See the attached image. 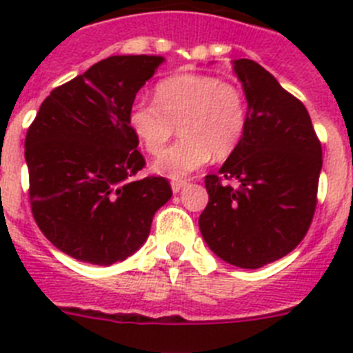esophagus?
<instances>
[{
  "mask_svg": "<svg viewBox=\"0 0 353 353\" xmlns=\"http://www.w3.org/2000/svg\"><path fill=\"white\" fill-rule=\"evenodd\" d=\"M185 185H187L185 180H173V182H171V189H173V192H180Z\"/></svg>",
  "mask_w": 353,
  "mask_h": 353,
  "instance_id": "34e87169",
  "label": "esophagus"
}]
</instances>
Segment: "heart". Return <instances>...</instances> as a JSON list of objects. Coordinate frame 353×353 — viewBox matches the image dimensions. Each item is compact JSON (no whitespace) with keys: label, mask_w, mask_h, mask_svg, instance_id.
Masks as SVG:
<instances>
[{"label":"heart","mask_w":353,"mask_h":353,"mask_svg":"<svg viewBox=\"0 0 353 353\" xmlns=\"http://www.w3.org/2000/svg\"><path fill=\"white\" fill-rule=\"evenodd\" d=\"M154 101H136L127 123L150 155H159L179 125L180 141L155 161L154 170L183 179L210 157L226 159L248 127V99L232 83L207 74H179L157 83Z\"/></svg>","instance_id":"1"}]
</instances>
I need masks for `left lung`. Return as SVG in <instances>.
<instances>
[{"label":"left lung","instance_id":"8db88e82","mask_svg":"<svg viewBox=\"0 0 353 353\" xmlns=\"http://www.w3.org/2000/svg\"><path fill=\"white\" fill-rule=\"evenodd\" d=\"M235 72L248 99V127L217 174L205 176L199 230L226 263L260 269L297 248L316 210L322 143L310 113L256 61Z\"/></svg>","mask_w":353,"mask_h":353}]
</instances>
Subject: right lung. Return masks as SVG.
<instances>
[{"label":"right lung","instance_id":"1","mask_svg":"<svg viewBox=\"0 0 353 353\" xmlns=\"http://www.w3.org/2000/svg\"><path fill=\"white\" fill-rule=\"evenodd\" d=\"M161 56H111L46 97L26 134L31 214L68 256L113 265L138 251L171 198L145 168L127 117Z\"/></svg>","mask_w":353,"mask_h":353}]
</instances>
